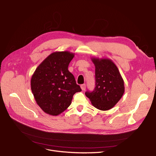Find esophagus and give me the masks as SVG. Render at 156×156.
Instances as JSON below:
<instances>
[{"mask_svg":"<svg viewBox=\"0 0 156 156\" xmlns=\"http://www.w3.org/2000/svg\"><path fill=\"white\" fill-rule=\"evenodd\" d=\"M81 90H85L86 89V85L85 84H82V85H81Z\"/></svg>","mask_w":156,"mask_h":156,"instance_id":"esophagus-1","label":"esophagus"}]
</instances>
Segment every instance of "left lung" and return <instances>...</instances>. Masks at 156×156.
<instances>
[{"mask_svg": "<svg viewBox=\"0 0 156 156\" xmlns=\"http://www.w3.org/2000/svg\"><path fill=\"white\" fill-rule=\"evenodd\" d=\"M95 67V88L85 95L95 108L107 111L114 108L125 92L124 80L114 62L109 58L92 57Z\"/></svg>", "mask_w": 156, "mask_h": 156, "instance_id": "1", "label": "left lung"}]
</instances>
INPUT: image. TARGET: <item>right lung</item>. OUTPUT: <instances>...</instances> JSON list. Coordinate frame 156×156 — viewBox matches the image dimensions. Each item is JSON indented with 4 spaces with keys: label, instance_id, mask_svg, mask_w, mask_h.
<instances>
[{
    "label": "right lung",
    "instance_id": "right-lung-1",
    "mask_svg": "<svg viewBox=\"0 0 156 156\" xmlns=\"http://www.w3.org/2000/svg\"><path fill=\"white\" fill-rule=\"evenodd\" d=\"M75 56L69 51L54 52L41 62L31 78V89L39 107L46 114L57 116L71 103L73 95L81 92L68 66Z\"/></svg>",
    "mask_w": 156,
    "mask_h": 156
}]
</instances>
